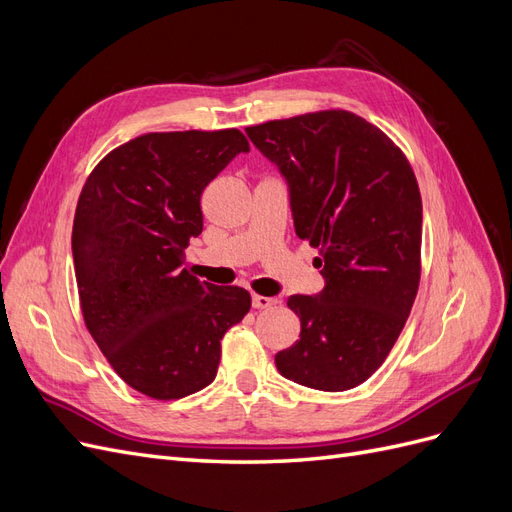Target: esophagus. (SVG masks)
<instances>
[{
    "instance_id": "1",
    "label": "esophagus",
    "mask_w": 512,
    "mask_h": 512,
    "mask_svg": "<svg viewBox=\"0 0 512 512\" xmlns=\"http://www.w3.org/2000/svg\"><path fill=\"white\" fill-rule=\"evenodd\" d=\"M275 303H277V299H273V297H262V294H252V305L256 309H269Z\"/></svg>"
}]
</instances>
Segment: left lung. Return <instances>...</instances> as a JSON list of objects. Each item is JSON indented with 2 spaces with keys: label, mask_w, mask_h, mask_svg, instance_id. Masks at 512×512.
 <instances>
[{
  "label": "left lung",
  "mask_w": 512,
  "mask_h": 512,
  "mask_svg": "<svg viewBox=\"0 0 512 512\" xmlns=\"http://www.w3.org/2000/svg\"><path fill=\"white\" fill-rule=\"evenodd\" d=\"M286 177L294 230L318 247L316 297L292 294L301 335L275 354L280 374L348 391L384 363L421 282L423 205L408 158L374 123L318 111L245 128Z\"/></svg>",
  "instance_id": "obj_1"
}]
</instances>
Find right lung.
Wrapping results in <instances>:
<instances>
[{
    "instance_id": "obj_1",
    "label": "right lung",
    "mask_w": 512,
    "mask_h": 512,
    "mask_svg": "<svg viewBox=\"0 0 512 512\" xmlns=\"http://www.w3.org/2000/svg\"><path fill=\"white\" fill-rule=\"evenodd\" d=\"M245 151L237 128L149 132L104 156L83 185L72 226L83 318L119 378L147 397L211 384L224 333L252 307L247 290L183 269L203 232V190Z\"/></svg>"
}]
</instances>
